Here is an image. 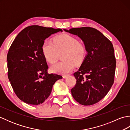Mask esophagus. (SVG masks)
<instances>
[{"mask_svg":"<svg viewBox=\"0 0 130 130\" xmlns=\"http://www.w3.org/2000/svg\"><path fill=\"white\" fill-rule=\"evenodd\" d=\"M69 76V75H63L62 76V77H63V78H67V77Z\"/></svg>","mask_w":130,"mask_h":130,"instance_id":"34e87169","label":"esophagus"}]
</instances>
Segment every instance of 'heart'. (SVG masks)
Here are the masks:
<instances>
[{
  "label": "heart",
  "mask_w": 130,
  "mask_h": 130,
  "mask_svg": "<svg viewBox=\"0 0 130 130\" xmlns=\"http://www.w3.org/2000/svg\"><path fill=\"white\" fill-rule=\"evenodd\" d=\"M43 56L48 62H56L59 54L63 52V61L55 63L51 67L54 73L66 74L70 72L75 63L80 64L87 56V47L84 43L79 42L77 38L68 34H62L55 37L53 42L46 40L42 45Z\"/></svg>",
  "instance_id": "b5f03b06"
}]
</instances>
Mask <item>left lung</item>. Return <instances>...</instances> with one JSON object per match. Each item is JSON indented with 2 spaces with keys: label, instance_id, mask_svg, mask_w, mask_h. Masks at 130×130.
Wrapping results in <instances>:
<instances>
[{
  "label": "left lung",
  "instance_id": "8db88e82",
  "mask_svg": "<svg viewBox=\"0 0 130 130\" xmlns=\"http://www.w3.org/2000/svg\"><path fill=\"white\" fill-rule=\"evenodd\" d=\"M64 31L80 38L88 52L79 70L74 73L76 83L71 90V94L84 106L98 103L107 95L114 83L116 61L112 43L92 27Z\"/></svg>",
  "mask_w": 130,
  "mask_h": 130
}]
</instances>
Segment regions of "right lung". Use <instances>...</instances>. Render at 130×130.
Returning a JSON list of instances; mask_svg holds the SVG:
<instances>
[{
  "label": "right lung",
  "instance_id": "add662e5",
  "mask_svg": "<svg viewBox=\"0 0 130 130\" xmlns=\"http://www.w3.org/2000/svg\"><path fill=\"white\" fill-rule=\"evenodd\" d=\"M62 32L34 25L27 27L17 36L7 55L8 76L14 92L22 101L38 105L50 95L52 87L62 76L48 74L42 43L52 34Z\"/></svg>",
  "mask_w": 130,
  "mask_h": 130
}]
</instances>
